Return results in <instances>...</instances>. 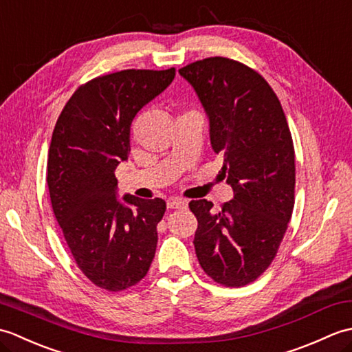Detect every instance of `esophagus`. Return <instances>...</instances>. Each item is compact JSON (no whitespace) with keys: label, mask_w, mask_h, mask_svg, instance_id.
Returning <instances> with one entry per match:
<instances>
[{"label":"esophagus","mask_w":352,"mask_h":352,"mask_svg":"<svg viewBox=\"0 0 352 352\" xmlns=\"http://www.w3.org/2000/svg\"><path fill=\"white\" fill-rule=\"evenodd\" d=\"M168 207L169 208H186L188 207V199L183 198H174L168 201Z\"/></svg>","instance_id":"34e87169"}]
</instances>
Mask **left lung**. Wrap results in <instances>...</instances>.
I'll use <instances>...</instances> for the list:
<instances>
[{
	"instance_id": "1",
	"label": "left lung",
	"mask_w": 352,
	"mask_h": 352,
	"mask_svg": "<svg viewBox=\"0 0 352 352\" xmlns=\"http://www.w3.org/2000/svg\"><path fill=\"white\" fill-rule=\"evenodd\" d=\"M180 76L195 89L210 121V142L223 157L234 197L214 210L190 201L195 252L213 281L241 287L272 263L295 204V149L278 96L250 66L227 57L189 63Z\"/></svg>"
}]
</instances>
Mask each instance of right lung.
Masks as SVG:
<instances>
[{
    "instance_id": "obj_1",
    "label": "right lung",
    "mask_w": 352,
    "mask_h": 352,
    "mask_svg": "<svg viewBox=\"0 0 352 352\" xmlns=\"http://www.w3.org/2000/svg\"><path fill=\"white\" fill-rule=\"evenodd\" d=\"M175 68L124 69L81 85L58 116L48 151L47 183L58 226L80 271L95 286L122 292L153 263L162 198L116 199L118 164L130 153L138 111L162 94Z\"/></svg>"
}]
</instances>
